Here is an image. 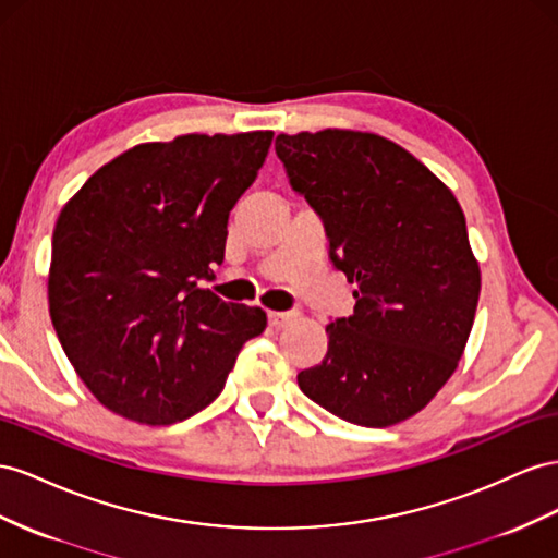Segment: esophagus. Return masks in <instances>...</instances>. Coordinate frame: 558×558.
<instances>
[{
    "label": "esophagus",
    "instance_id": "obj_1",
    "mask_svg": "<svg viewBox=\"0 0 558 558\" xmlns=\"http://www.w3.org/2000/svg\"><path fill=\"white\" fill-rule=\"evenodd\" d=\"M293 319H298V312H269V324H272L275 328H281Z\"/></svg>",
    "mask_w": 558,
    "mask_h": 558
}]
</instances>
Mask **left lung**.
<instances>
[{
	"label": "left lung",
	"mask_w": 558,
	"mask_h": 558,
	"mask_svg": "<svg viewBox=\"0 0 558 558\" xmlns=\"http://www.w3.org/2000/svg\"><path fill=\"white\" fill-rule=\"evenodd\" d=\"M277 157L322 216L354 314L326 326L322 364L298 385L361 427L423 411L472 333L481 269L456 194L409 149L350 129L279 133Z\"/></svg>",
	"instance_id": "1"
}]
</instances>
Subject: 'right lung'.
<instances>
[{"mask_svg": "<svg viewBox=\"0 0 558 558\" xmlns=\"http://www.w3.org/2000/svg\"><path fill=\"white\" fill-rule=\"evenodd\" d=\"M272 131L185 133L100 167L56 220L49 312L88 391L141 425H173L214 401L260 307L199 279L225 258L230 210L258 175Z\"/></svg>", "mask_w": 558, "mask_h": 558, "instance_id": "1", "label": "right lung"}]
</instances>
